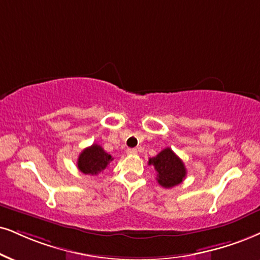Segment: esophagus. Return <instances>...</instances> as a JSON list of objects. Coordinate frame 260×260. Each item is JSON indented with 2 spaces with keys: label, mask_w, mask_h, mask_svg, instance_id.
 Returning <instances> with one entry per match:
<instances>
[{
  "label": "esophagus",
  "mask_w": 260,
  "mask_h": 260,
  "mask_svg": "<svg viewBox=\"0 0 260 260\" xmlns=\"http://www.w3.org/2000/svg\"><path fill=\"white\" fill-rule=\"evenodd\" d=\"M126 154L136 155L137 154V149H135V148H127L126 149Z\"/></svg>",
  "instance_id": "esophagus-1"
}]
</instances>
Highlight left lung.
<instances>
[{
	"mask_svg": "<svg viewBox=\"0 0 260 260\" xmlns=\"http://www.w3.org/2000/svg\"><path fill=\"white\" fill-rule=\"evenodd\" d=\"M148 164L154 166L158 183L168 189L182 183L187 175L183 161L169 147L150 158Z\"/></svg>",
	"mask_w": 260,
	"mask_h": 260,
	"instance_id": "1",
	"label": "left lung"
}]
</instances>
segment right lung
Listing matches in <instances>:
<instances>
[{
    "mask_svg": "<svg viewBox=\"0 0 260 260\" xmlns=\"http://www.w3.org/2000/svg\"><path fill=\"white\" fill-rule=\"evenodd\" d=\"M112 160H113L112 155L106 153L101 146L94 143L79 154L77 164L82 174L96 176L104 171Z\"/></svg>",
    "mask_w": 260,
    "mask_h": 260,
    "instance_id": "1",
    "label": "right lung"
}]
</instances>
